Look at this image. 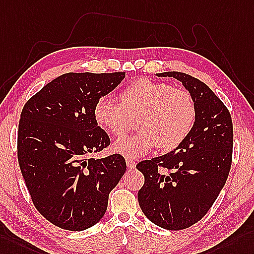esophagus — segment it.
<instances>
[{
	"mask_svg": "<svg viewBox=\"0 0 254 254\" xmlns=\"http://www.w3.org/2000/svg\"><path fill=\"white\" fill-rule=\"evenodd\" d=\"M126 165L129 169H133L135 168V162L131 158H126Z\"/></svg>",
	"mask_w": 254,
	"mask_h": 254,
	"instance_id": "1",
	"label": "esophagus"
}]
</instances>
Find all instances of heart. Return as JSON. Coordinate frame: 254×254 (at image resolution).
I'll return each instance as SVG.
<instances>
[{
  "label": "heart",
  "instance_id": "1",
  "mask_svg": "<svg viewBox=\"0 0 254 254\" xmlns=\"http://www.w3.org/2000/svg\"><path fill=\"white\" fill-rule=\"evenodd\" d=\"M121 104L99 98L94 108L97 124L107 132L122 137L137 120L138 132L117 140L113 148L125 157H139L154 148L167 153L188 138L196 119L194 99L188 90L140 78L120 95Z\"/></svg>",
  "mask_w": 254,
  "mask_h": 254
}]
</instances>
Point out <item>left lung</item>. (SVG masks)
<instances>
[{
	"label": "left lung",
	"mask_w": 254,
	"mask_h": 254,
	"mask_svg": "<svg viewBox=\"0 0 254 254\" xmlns=\"http://www.w3.org/2000/svg\"><path fill=\"white\" fill-rule=\"evenodd\" d=\"M156 75L182 82L194 99L196 119L180 146L137 165L144 176L138 200L154 224L179 231L201 220L223 189L232 165L233 123L224 103L198 78L182 72Z\"/></svg>",
	"instance_id": "left-lung-1"
}]
</instances>
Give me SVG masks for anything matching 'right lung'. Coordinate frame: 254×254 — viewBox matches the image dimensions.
Masks as SVG:
<instances>
[{"instance_id":"add662e5","label":"right lung","mask_w":254,"mask_h":254,"mask_svg":"<svg viewBox=\"0 0 254 254\" xmlns=\"http://www.w3.org/2000/svg\"><path fill=\"white\" fill-rule=\"evenodd\" d=\"M124 77L125 72L65 73L22 109L17 141L22 177L38 211L64 230L98 223L126 171L120 154L91 158L111 143L95 121V104Z\"/></svg>"}]
</instances>
